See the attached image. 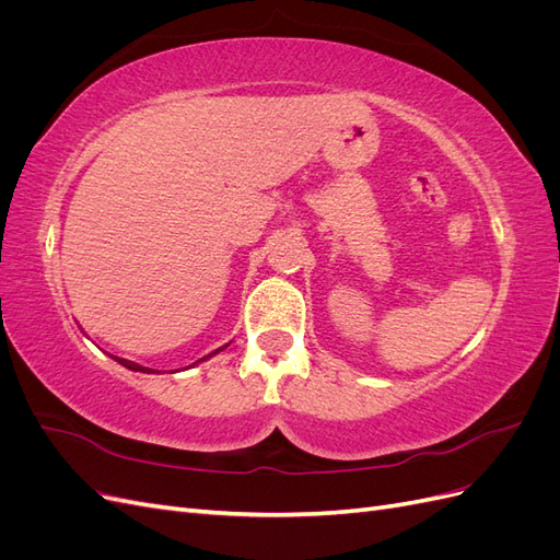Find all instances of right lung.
I'll return each mask as SVG.
<instances>
[{"label": "right lung", "instance_id": "right-lung-1", "mask_svg": "<svg viewBox=\"0 0 560 560\" xmlns=\"http://www.w3.org/2000/svg\"><path fill=\"white\" fill-rule=\"evenodd\" d=\"M124 366H128V369H132V371H138V369H142V366H138V364H132V362H126V360H124Z\"/></svg>", "mask_w": 560, "mask_h": 560}]
</instances>
